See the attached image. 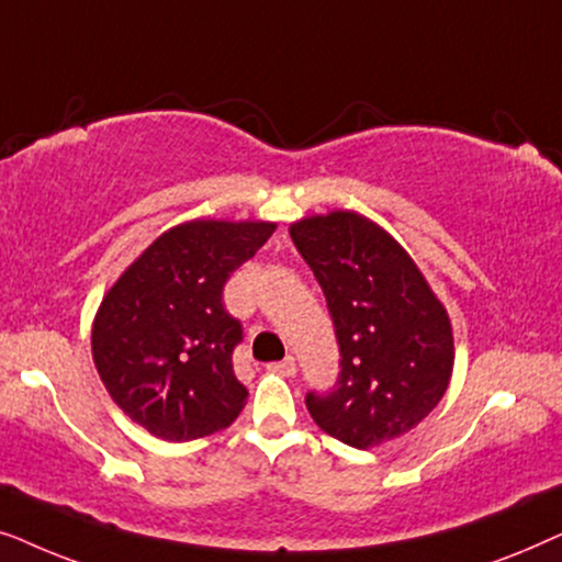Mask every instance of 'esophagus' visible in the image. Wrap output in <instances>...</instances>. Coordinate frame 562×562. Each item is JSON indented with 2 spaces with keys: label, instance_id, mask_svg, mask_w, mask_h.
Listing matches in <instances>:
<instances>
[{
  "label": "esophagus",
  "instance_id": "obj_1",
  "mask_svg": "<svg viewBox=\"0 0 562 562\" xmlns=\"http://www.w3.org/2000/svg\"><path fill=\"white\" fill-rule=\"evenodd\" d=\"M268 371L281 373V375H294V373H296V360L291 358V356H286L283 360H279V363L268 366Z\"/></svg>",
  "mask_w": 562,
  "mask_h": 562
}]
</instances>
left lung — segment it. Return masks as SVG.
<instances>
[{"instance_id": "1", "label": "left lung", "mask_w": 562, "mask_h": 562, "mask_svg": "<svg viewBox=\"0 0 562 562\" xmlns=\"http://www.w3.org/2000/svg\"><path fill=\"white\" fill-rule=\"evenodd\" d=\"M289 233L340 345L335 386L306 394L312 419L358 450L409 432L445 396L456 363L442 302L409 252L363 214H317Z\"/></svg>"}]
</instances>
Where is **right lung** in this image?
I'll return each mask as SVG.
<instances>
[{
	"label": "right lung",
	"mask_w": 562,
	"mask_h": 562,
	"mask_svg": "<svg viewBox=\"0 0 562 562\" xmlns=\"http://www.w3.org/2000/svg\"><path fill=\"white\" fill-rule=\"evenodd\" d=\"M273 229V222H183L106 291L91 356L114 404L150 435L189 442L243 412L248 389L233 368L243 325L225 312L222 289Z\"/></svg>",
	"instance_id": "1"
}]
</instances>
